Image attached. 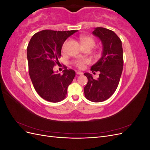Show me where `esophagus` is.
Masks as SVG:
<instances>
[{"instance_id":"34e87169","label":"esophagus","mask_w":150,"mask_h":150,"mask_svg":"<svg viewBox=\"0 0 150 150\" xmlns=\"http://www.w3.org/2000/svg\"><path fill=\"white\" fill-rule=\"evenodd\" d=\"M76 74H78V75H83V73L82 72H81V71H78V72H76Z\"/></svg>"}]
</instances>
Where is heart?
<instances>
[{"label": "heart", "mask_w": 150, "mask_h": 150, "mask_svg": "<svg viewBox=\"0 0 150 150\" xmlns=\"http://www.w3.org/2000/svg\"><path fill=\"white\" fill-rule=\"evenodd\" d=\"M81 42L82 44L83 47H91L92 48L95 45V40L94 39L89 36H81L80 37ZM88 61L86 59L79 60H76L73 62V64L75 66L78 68H83L85 64H88Z\"/></svg>", "instance_id": "1"}]
</instances>
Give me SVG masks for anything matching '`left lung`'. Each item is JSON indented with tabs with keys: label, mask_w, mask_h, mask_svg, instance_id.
<instances>
[{
	"label": "left lung",
	"mask_w": 150,
	"mask_h": 150,
	"mask_svg": "<svg viewBox=\"0 0 150 150\" xmlns=\"http://www.w3.org/2000/svg\"><path fill=\"white\" fill-rule=\"evenodd\" d=\"M93 34L101 40L103 52L100 59L91 70L93 72L99 71L100 74L94 79L91 74L84 73L88 83L84 89L86 99L98 103L110 98L117 88L123 68V52L121 39L112 30L96 28Z\"/></svg>",
	"instance_id": "obj_1"
}]
</instances>
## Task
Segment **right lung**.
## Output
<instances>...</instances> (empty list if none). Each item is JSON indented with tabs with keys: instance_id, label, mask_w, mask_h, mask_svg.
Here are the masks:
<instances>
[{
	"instance_id": "add662e5",
	"label": "right lung",
	"mask_w": 150,
	"mask_h": 150,
	"mask_svg": "<svg viewBox=\"0 0 150 150\" xmlns=\"http://www.w3.org/2000/svg\"><path fill=\"white\" fill-rule=\"evenodd\" d=\"M78 31L43 30L35 33L27 48L29 73L36 92L45 100L52 103L62 101L76 72L71 69L56 74L53 68L58 64L61 49L65 40Z\"/></svg>"
}]
</instances>
